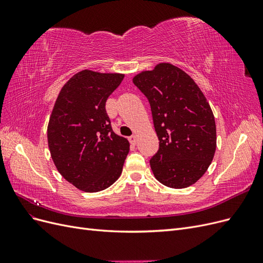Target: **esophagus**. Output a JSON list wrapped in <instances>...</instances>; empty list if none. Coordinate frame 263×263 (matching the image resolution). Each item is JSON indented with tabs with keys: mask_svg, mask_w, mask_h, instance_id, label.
Masks as SVG:
<instances>
[{
	"mask_svg": "<svg viewBox=\"0 0 263 263\" xmlns=\"http://www.w3.org/2000/svg\"><path fill=\"white\" fill-rule=\"evenodd\" d=\"M128 140H129V142L132 145H136V142H137V136L136 135H133V136H130L129 138H128Z\"/></svg>",
	"mask_w": 263,
	"mask_h": 263,
	"instance_id": "obj_1",
	"label": "esophagus"
}]
</instances>
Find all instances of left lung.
I'll use <instances>...</instances> for the list:
<instances>
[{
  "mask_svg": "<svg viewBox=\"0 0 263 263\" xmlns=\"http://www.w3.org/2000/svg\"><path fill=\"white\" fill-rule=\"evenodd\" d=\"M133 82L150 103L159 139L150 160L155 178L172 189L194 184L216 150V125L205 95L192 78L168 62L141 71Z\"/></svg>",
  "mask_w": 263,
  "mask_h": 263,
  "instance_id": "1",
  "label": "left lung"
}]
</instances>
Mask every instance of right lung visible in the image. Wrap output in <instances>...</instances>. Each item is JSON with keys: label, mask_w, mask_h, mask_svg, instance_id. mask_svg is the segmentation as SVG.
Here are the masks:
<instances>
[{"label": "right lung", "mask_w": 263, "mask_h": 263, "mask_svg": "<svg viewBox=\"0 0 263 263\" xmlns=\"http://www.w3.org/2000/svg\"><path fill=\"white\" fill-rule=\"evenodd\" d=\"M124 77L82 70L54 102L47 128L52 161L63 178L87 193L112 185L128 155V140L113 132L105 109Z\"/></svg>", "instance_id": "right-lung-1"}]
</instances>
